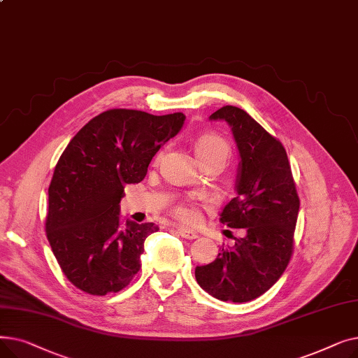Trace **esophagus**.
<instances>
[{"instance_id": "1", "label": "esophagus", "mask_w": 358, "mask_h": 358, "mask_svg": "<svg viewBox=\"0 0 358 358\" xmlns=\"http://www.w3.org/2000/svg\"><path fill=\"white\" fill-rule=\"evenodd\" d=\"M177 232H178V235L181 238H185V239H196V238H199V235L194 231L185 229V228H177Z\"/></svg>"}]
</instances>
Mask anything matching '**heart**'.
Masks as SVG:
<instances>
[{"label": "heart", "mask_w": 358, "mask_h": 358, "mask_svg": "<svg viewBox=\"0 0 358 358\" xmlns=\"http://www.w3.org/2000/svg\"><path fill=\"white\" fill-rule=\"evenodd\" d=\"M194 149H196V155H197V158L201 164H204L206 161H209V159L217 158V157H223L227 159L229 157L228 143L217 135H204V136L199 138L196 145H194ZM173 215L180 222L187 223V224L196 223L200 219L196 206L192 204V203L177 204L176 208L173 209Z\"/></svg>", "instance_id": "obj_1"}]
</instances>
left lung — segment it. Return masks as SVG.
<instances>
[{
	"label": "left lung",
	"mask_w": 358,
	"mask_h": 358,
	"mask_svg": "<svg viewBox=\"0 0 358 358\" xmlns=\"http://www.w3.org/2000/svg\"><path fill=\"white\" fill-rule=\"evenodd\" d=\"M232 127L241 164L234 197L220 215L229 228H245L235 247L196 267L203 290L223 302L243 303L264 294L287 268L300 200L285 146L247 111L223 106L210 116Z\"/></svg>",
	"instance_id": "1"
}]
</instances>
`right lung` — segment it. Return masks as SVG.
I'll return each mask as SVG.
<instances>
[{
    "label": "right lung",
    "instance_id": "add662e5",
    "mask_svg": "<svg viewBox=\"0 0 358 358\" xmlns=\"http://www.w3.org/2000/svg\"><path fill=\"white\" fill-rule=\"evenodd\" d=\"M184 120L182 113L111 108L65 148L49 185L45 229L62 273L77 289L117 293L141 270L143 242L159 228L124 222L119 203L124 187L145 178L150 159Z\"/></svg>",
    "mask_w": 358,
    "mask_h": 358
}]
</instances>
